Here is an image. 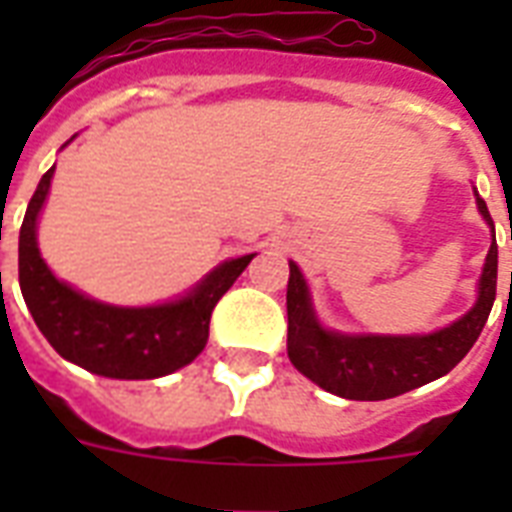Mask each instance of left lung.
<instances>
[{
  "mask_svg": "<svg viewBox=\"0 0 512 512\" xmlns=\"http://www.w3.org/2000/svg\"><path fill=\"white\" fill-rule=\"evenodd\" d=\"M478 212L492 225L486 201L476 193ZM497 297V239L489 247L478 300L462 319L430 335H340L319 324L311 295L295 263L287 284V353L297 372L319 388L350 401H382L420 388L452 372L478 340Z\"/></svg>",
  "mask_w": 512,
  "mask_h": 512,
  "instance_id": "left-lung-1",
  "label": "left lung"
}]
</instances>
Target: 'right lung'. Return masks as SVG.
Listing matches in <instances>:
<instances>
[{
	"label": "right lung",
	"instance_id": "add662e5",
	"mask_svg": "<svg viewBox=\"0 0 512 512\" xmlns=\"http://www.w3.org/2000/svg\"><path fill=\"white\" fill-rule=\"evenodd\" d=\"M52 172H44L28 201L18 241L20 292L39 332L66 361L114 380H154L191 364L207 345L217 300L255 255L225 260L175 303L119 308L90 300L55 279L36 247V217Z\"/></svg>",
	"mask_w": 512,
	"mask_h": 512
}]
</instances>
